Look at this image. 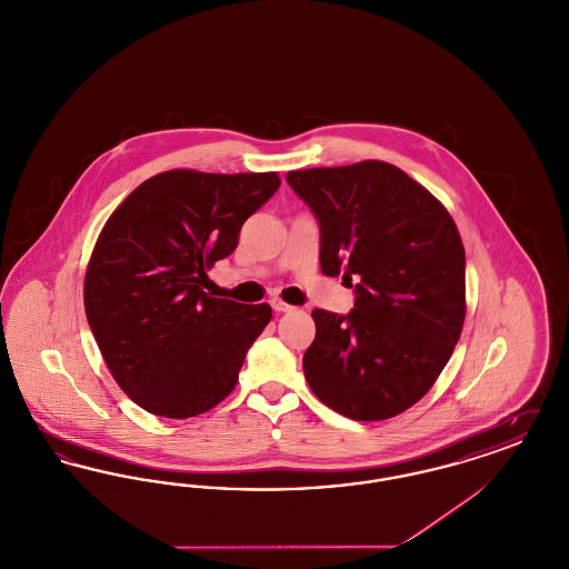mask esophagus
Listing matches in <instances>:
<instances>
[{
  "label": "esophagus",
  "instance_id": "esophagus-1",
  "mask_svg": "<svg viewBox=\"0 0 569 569\" xmlns=\"http://www.w3.org/2000/svg\"><path fill=\"white\" fill-rule=\"evenodd\" d=\"M271 307L277 311V313H288V311H292V307H290V305H286L281 298H272Z\"/></svg>",
  "mask_w": 569,
  "mask_h": 569
}]
</instances>
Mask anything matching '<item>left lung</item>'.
Listing matches in <instances>:
<instances>
[{
  "mask_svg": "<svg viewBox=\"0 0 569 569\" xmlns=\"http://www.w3.org/2000/svg\"><path fill=\"white\" fill-rule=\"evenodd\" d=\"M320 226V267L353 288L346 316L316 309L302 356L313 395L371 422L418 403L465 322V249L443 204L386 162L286 174Z\"/></svg>",
  "mask_w": 569,
  "mask_h": 569,
  "instance_id": "8db88e82",
  "label": "left lung"
}]
</instances>
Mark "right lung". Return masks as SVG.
Instances as JSON below:
<instances>
[{
  "label": "right lung",
  "instance_id": "right-lung-1",
  "mask_svg": "<svg viewBox=\"0 0 569 569\" xmlns=\"http://www.w3.org/2000/svg\"><path fill=\"white\" fill-rule=\"evenodd\" d=\"M277 172L168 170L110 216L84 274V311L112 378L136 406L191 418L237 386L271 305L204 292L207 271L239 243Z\"/></svg>",
  "mask_w": 569,
  "mask_h": 569
}]
</instances>
